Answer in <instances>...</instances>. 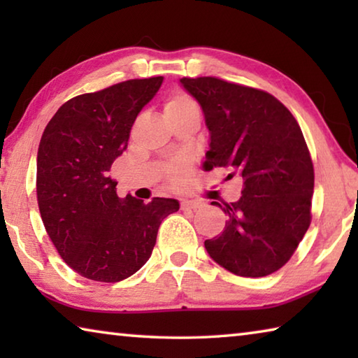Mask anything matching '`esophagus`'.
Masks as SVG:
<instances>
[{
    "mask_svg": "<svg viewBox=\"0 0 358 358\" xmlns=\"http://www.w3.org/2000/svg\"><path fill=\"white\" fill-rule=\"evenodd\" d=\"M202 207V202L199 201H187V199H183L181 201V210H197Z\"/></svg>",
    "mask_w": 358,
    "mask_h": 358,
    "instance_id": "1",
    "label": "esophagus"
}]
</instances>
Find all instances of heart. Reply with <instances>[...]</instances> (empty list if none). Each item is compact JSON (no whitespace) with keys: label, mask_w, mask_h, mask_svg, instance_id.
Returning a JSON list of instances; mask_svg holds the SVG:
<instances>
[{"label":"heart","mask_w":358,"mask_h":358,"mask_svg":"<svg viewBox=\"0 0 358 358\" xmlns=\"http://www.w3.org/2000/svg\"><path fill=\"white\" fill-rule=\"evenodd\" d=\"M191 107H197V106H196V102L189 98V96L185 93H173L169 96L166 104H164L166 118L172 117V115H177L183 110H187V108H191ZM186 173H187V164L185 161H175L167 167V177L173 185H183Z\"/></svg>","instance_id":"1"}]
</instances>
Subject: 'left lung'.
<instances>
[{
    "label": "left lung",
    "instance_id": "left-lung-1",
    "mask_svg": "<svg viewBox=\"0 0 358 358\" xmlns=\"http://www.w3.org/2000/svg\"><path fill=\"white\" fill-rule=\"evenodd\" d=\"M202 107L210 131L203 169L243 178L221 235L205 240L210 257L230 273L260 278L280 270L311 222L314 169L294 115L275 96L215 77L180 78Z\"/></svg>",
    "mask_w": 358,
    "mask_h": 358
}]
</instances>
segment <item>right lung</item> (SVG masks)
<instances>
[{
    "label": "right lung",
    "instance_id": "add662e5",
    "mask_svg": "<svg viewBox=\"0 0 358 358\" xmlns=\"http://www.w3.org/2000/svg\"><path fill=\"white\" fill-rule=\"evenodd\" d=\"M162 80L134 78L76 96L41 137L36 192L42 222L64 262L88 280L118 282L141 270L162 220L180 208L175 199H120L108 177Z\"/></svg>",
    "mask_w": 358,
    "mask_h": 358
}]
</instances>
